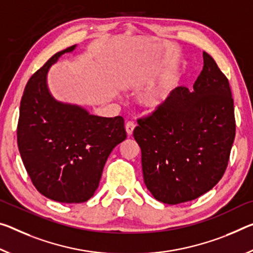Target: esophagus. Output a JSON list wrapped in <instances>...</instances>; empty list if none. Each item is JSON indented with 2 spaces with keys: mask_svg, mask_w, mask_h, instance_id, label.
<instances>
[{
  "mask_svg": "<svg viewBox=\"0 0 253 253\" xmlns=\"http://www.w3.org/2000/svg\"><path fill=\"white\" fill-rule=\"evenodd\" d=\"M125 128H126V133H127V135L130 136L131 134H133V131H134V129H135V124H134L133 122H128V123L126 124Z\"/></svg>",
  "mask_w": 253,
  "mask_h": 253,
  "instance_id": "obj_1",
  "label": "esophagus"
}]
</instances>
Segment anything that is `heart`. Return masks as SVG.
<instances>
[{
	"instance_id": "obj_1",
	"label": "heart",
	"mask_w": 253,
	"mask_h": 253,
	"mask_svg": "<svg viewBox=\"0 0 253 253\" xmlns=\"http://www.w3.org/2000/svg\"><path fill=\"white\" fill-rule=\"evenodd\" d=\"M173 81H167L156 87V89L152 90L150 93H147L144 97L142 101L143 106L148 111H156L162 109L170 98L171 92L173 90Z\"/></svg>"
}]
</instances>
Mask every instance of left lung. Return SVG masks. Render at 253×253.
<instances>
[{"label":"left lung","mask_w":253,"mask_h":253,"mask_svg":"<svg viewBox=\"0 0 253 253\" xmlns=\"http://www.w3.org/2000/svg\"><path fill=\"white\" fill-rule=\"evenodd\" d=\"M194 84L172 90L162 109L137 119L134 138L143 177L153 197L169 205L210 191L226 170L235 137L230 83L211 56Z\"/></svg>","instance_id":"1"}]
</instances>
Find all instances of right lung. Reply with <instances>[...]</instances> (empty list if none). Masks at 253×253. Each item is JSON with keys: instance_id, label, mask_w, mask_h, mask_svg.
Returning <instances> with one entry per match:
<instances>
[{"instance_id": "1", "label": "right lung", "mask_w": 253, "mask_h": 253, "mask_svg": "<svg viewBox=\"0 0 253 253\" xmlns=\"http://www.w3.org/2000/svg\"><path fill=\"white\" fill-rule=\"evenodd\" d=\"M74 48L56 53L31 76L20 102L17 129L20 155L36 189L66 204L84 203L94 195L108 156L127 137L120 116L99 117L51 97L48 70Z\"/></svg>"}]
</instances>
